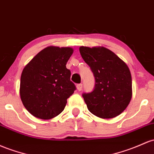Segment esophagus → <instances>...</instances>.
I'll use <instances>...</instances> for the list:
<instances>
[{
  "instance_id": "34e87169",
  "label": "esophagus",
  "mask_w": 154,
  "mask_h": 154,
  "mask_svg": "<svg viewBox=\"0 0 154 154\" xmlns=\"http://www.w3.org/2000/svg\"><path fill=\"white\" fill-rule=\"evenodd\" d=\"M82 88V84H77V89L78 91H81Z\"/></svg>"
}]
</instances>
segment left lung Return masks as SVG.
<instances>
[{
    "label": "left lung",
    "instance_id": "1",
    "mask_svg": "<svg viewBox=\"0 0 154 154\" xmlns=\"http://www.w3.org/2000/svg\"><path fill=\"white\" fill-rule=\"evenodd\" d=\"M80 52L96 80L94 91L83 94L88 110L101 118L119 116L132 96L131 72L124 60L104 47H80Z\"/></svg>",
    "mask_w": 154,
    "mask_h": 154
}]
</instances>
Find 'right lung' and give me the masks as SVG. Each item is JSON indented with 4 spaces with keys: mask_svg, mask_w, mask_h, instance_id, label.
Returning <instances> with one entry per match:
<instances>
[{
    "mask_svg": "<svg viewBox=\"0 0 154 154\" xmlns=\"http://www.w3.org/2000/svg\"><path fill=\"white\" fill-rule=\"evenodd\" d=\"M72 47L50 46L40 51L23 69L20 78V99L32 116L43 120L56 117L75 91L70 80L67 61Z\"/></svg>",
    "mask_w": 154,
    "mask_h": 154,
    "instance_id": "1",
    "label": "right lung"
}]
</instances>
